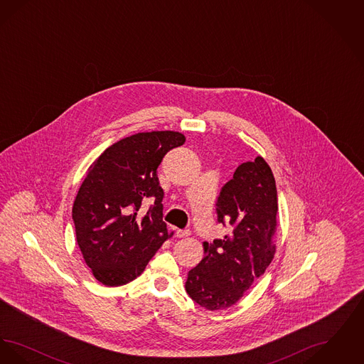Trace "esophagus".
<instances>
[{
	"instance_id": "34e87169",
	"label": "esophagus",
	"mask_w": 364,
	"mask_h": 364,
	"mask_svg": "<svg viewBox=\"0 0 364 364\" xmlns=\"http://www.w3.org/2000/svg\"><path fill=\"white\" fill-rule=\"evenodd\" d=\"M191 230L188 229H184V230H181V229H177L176 230V236L177 237H187V236H190Z\"/></svg>"
}]
</instances>
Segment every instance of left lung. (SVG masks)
<instances>
[{
  "instance_id": "8db88e82",
  "label": "left lung",
  "mask_w": 364,
  "mask_h": 364,
  "mask_svg": "<svg viewBox=\"0 0 364 364\" xmlns=\"http://www.w3.org/2000/svg\"><path fill=\"white\" fill-rule=\"evenodd\" d=\"M277 211L276 180L267 162L257 156L242 164L217 199L218 221L229 235L203 242V259L188 272L186 291L195 303L217 311L242 299L274 258Z\"/></svg>"
}]
</instances>
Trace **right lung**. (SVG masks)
<instances>
[{
  "label": "right lung",
  "instance_id": "right-lung-1",
  "mask_svg": "<svg viewBox=\"0 0 364 364\" xmlns=\"http://www.w3.org/2000/svg\"><path fill=\"white\" fill-rule=\"evenodd\" d=\"M186 136L174 131L139 132L107 147L88 168L72 208L76 242L92 276L106 287L139 277L172 237L162 221L164 190L156 168ZM144 203L151 208L140 216Z\"/></svg>",
  "mask_w": 364,
  "mask_h": 364
}]
</instances>
